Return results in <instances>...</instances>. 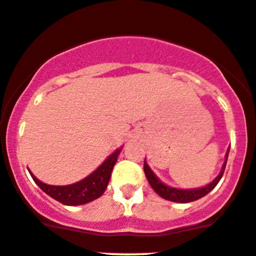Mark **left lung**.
Returning a JSON list of instances; mask_svg holds the SVG:
<instances>
[{"label":"left lung","mask_w":256,"mask_h":256,"mask_svg":"<svg viewBox=\"0 0 256 256\" xmlns=\"http://www.w3.org/2000/svg\"><path fill=\"white\" fill-rule=\"evenodd\" d=\"M228 153H230V148L227 149L224 163H223L220 174H218V176L216 177L210 184L202 186V188H172V186L166 185V184H163L162 181L156 176V174L152 171L150 167H149L148 163H146V160H144V172H145V176H146V178H148L149 181V185L152 186V188H153V190L156 191V194L160 195V198H163V199L166 200H170V202H191L200 199V198L206 196V194H209V192H210L216 186H217V184L220 182V180L222 178L223 172H224L226 163H227V158H228Z\"/></svg>","instance_id":"left-lung-1"}]
</instances>
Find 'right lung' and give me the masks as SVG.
Masks as SVG:
<instances>
[{
	"label": "right lung",
	"instance_id": "right-lung-1",
	"mask_svg": "<svg viewBox=\"0 0 256 256\" xmlns=\"http://www.w3.org/2000/svg\"><path fill=\"white\" fill-rule=\"evenodd\" d=\"M121 150L122 148L116 149L100 167L96 168V171L92 172L89 176L82 178L79 182L71 184V185H47V184L39 181L30 171L29 172H30L34 182L50 198H54V200L65 204V206H82V204L90 202L102 196L107 188L108 182H110L112 170L116 164Z\"/></svg>",
	"mask_w": 256,
	"mask_h": 256
}]
</instances>
